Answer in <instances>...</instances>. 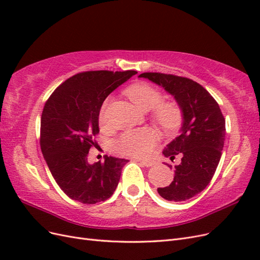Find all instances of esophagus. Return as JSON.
<instances>
[{
	"label": "esophagus",
	"instance_id": "esophagus-1",
	"mask_svg": "<svg viewBox=\"0 0 260 260\" xmlns=\"http://www.w3.org/2000/svg\"><path fill=\"white\" fill-rule=\"evenodd\" d=\"M137 161H139L140 164H142L143 166H145V167H152L153 166V161H147V160H138L137 159Z\"/></svg>",
	"mask_w": 260,
	"mask_h": 260
}]
</instances>
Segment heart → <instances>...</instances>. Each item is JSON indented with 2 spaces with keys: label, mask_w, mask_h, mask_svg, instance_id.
I'll return each instance as SVG.
<instances>
[{
  "label": "heart",
  "mask_w": 260,
  "mask_h": 260,
  "mask_svg": "<svg viewBox=\"0 0 260 260\" xmlns=\"http://www.w3.org/2000/svg\"><path fill=\"white\" fill-rule=\"evenodd\" d=\"M127 95L141 111L149 112L156 107L153 114L155 122L164 130H175L181 121V111L174 103H161V93L147 83H137L127 90ZM111 98L105 100L102 105L100 119L105 121L107 107ZM157 143V135L151 129L131 130L123 133L114 143V149L121 155L131 157H146L153 152Z\"/></svg>",
  "instance_id": "b5f03b06"
}]
</instances>
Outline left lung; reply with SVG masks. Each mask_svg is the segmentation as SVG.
Here are the masks:
<instances>
[{"mask_svg": "<svg viewBox=\"0 0 260 260\" xmlns=\"http://www.w3.org/2000/svg\"><path fill=\"white\" fill-rule=\"evenodd\" d=\"M160 85L175 98L182 112L180 135L165 147L162 154L170 159L181 155L174 167L172 182L157 192L162 199L182 202L205 188L215 175L225 138V120L215 99L201 84L188 78L160 73L139 76ZM170 168L172 166L170 165Z\"/></svg>", "mask_w": 260, "mask_h": 260, "instance_id": "1", "label": "left lung"}]
</instances>
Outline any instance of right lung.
Wrapping results in <instances>:
<instances>
[{"mask_svg":"<svg viewBox=\"0 0 260 260\" xmlns=\"http://www.w3.org/2000/svg\"><path fill=\"white\" fill-rule=\"evenodd\" d=\"M138 74L135 70H96L70 77L46 101L41 116L40 145L56 183L68 198L95 204L111 198L127 159L105 156L89 164L88 154L100 132L99 115L105 99Z\"/></svg>","mask_w":260,"mask_h":260,"instance_id":"obj_1","label":"right lung"}]
</instances>
